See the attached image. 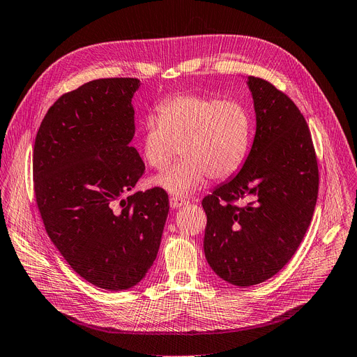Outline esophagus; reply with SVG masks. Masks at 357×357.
I'll use <instances>...</instances> for the list:
<instances>
[{
  "mask_svg": "<svg viewBox=\"0 0 357 357\" xmlns=\"http://www.w3.org/2000/svg\"><path fill=\"white\" fill-rule=\"evenodd\" d=\"M185 199H183V197H178V196H172L169 197V206H172L173 209H177V208H181V206H184L185 205Z\"/></svg>",
  "mask_w": 357,
  "mask_h": 357,
  "instance_id": "esophagus-1",
  "label": "esophagus"
}]
</instances>
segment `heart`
<instances>
[{
  "label": "heart",
  "instance_id": "heart-1",
  "mask_svg": "<svg viewBox=\"0 0 357 357\" xmlns=\"http://www.w3.org/2000/svg\"><path fill=\"white\" fill-rule=\"evenodd\" d=\"M252 137L248 110L235 100L178 94L160 105L158 117L148 116L142 128V155L146 164L167 173L155 185L176 196L202 189L208 178L225 180L244 164Z\"/></svg>",
  "mask_w": 357,
  "mask_h": 357
}]
</instances>
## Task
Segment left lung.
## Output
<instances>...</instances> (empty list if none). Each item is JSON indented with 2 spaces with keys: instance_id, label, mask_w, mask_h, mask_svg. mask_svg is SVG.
<instances>
[{
  "instance_id": "left-lung-1",
  "label": "left lung",
  "mask_w": 357,
  "mask_h": 357,
  "mask_svg": "<svg viewBox=\"0 0 357 357\" xmlns=\"http://www.w3.org/2000/svg\"><path fill=\"white\" fill-rule=\"evenodd\" d=\"M256 110L250 154L229 181L202 200L206 212L205 257L235 286L261 283L292 259L318 197V164L307 121L273 84L248 77ZM248 203L238 207L236 199Z\"/></svg>"
}]
</instances>
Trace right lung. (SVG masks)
<instances>
[{
    "label": "right lung",
    "mask_w": 357,
    "mask_h": 357,
    "mask_svg": "<svg viewBox=\"0 0 357 357\" xmlns=\"http://www.w3.org/2000/svg\"><path fill=\"white\" fill-rule=\"evenodd\" d=\"M138 78H101L50 106L33 149L45 229L77 273L106 291L141 282L157 259L168 196L130 193L145 164L130 146Z\"/></svg>",
    "instance_id": "right-lung-1"
}]
</instances>
